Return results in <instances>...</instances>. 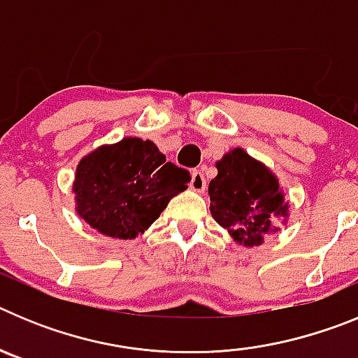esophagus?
<instances>
[{"label":"esophagus","mask_w":358,"mask_h":358,"mask_svg":"<svg viewBox=\"0 0 358 358\" xmlns=\"http://www.w3.org/2000/svg\"><path fill=\"white\" fill-rule=\"evenodd\" d=\"M189 188L195 189V192H204V189H206V179H204V173H202L201 170H194V172H192Z\"/></svg>","instance_id":"1"}]
</instances>
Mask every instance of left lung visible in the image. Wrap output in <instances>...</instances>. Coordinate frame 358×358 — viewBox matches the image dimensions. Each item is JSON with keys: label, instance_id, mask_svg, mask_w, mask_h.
<instances>
[{"label": "left lung", "instance_id": "obj_1", "mask_svg": "<svg viewBox=\"0 0 358 358\" xmlns=\"http://www.w3.org/2000/svg\"><path fill=\"white\" fill-rule=\"evenodd\" d=\"M217 177L208 186L211 217L245 248L264 243L278 231L273 218L289 217V202L276 176L243 148H233L217 161Z\"/></svg>", "mask_w": 358, "mask_h": 358}]
</instances>
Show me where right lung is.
Returning <instances> with one entry per match:
<instances>
[{
	"mask_svg": "<svg viewBox=\"0 0 358 358\" xmlns=\"http://www.w3.org/2000/svg\"><path fill=\"white\" fill-rule=\"evenodd\" d=\"M188 181V170L169 163L150 140L123 138L82 157L73 182L75 210L98 233L131 240L157 220Z\"/></svg>",
	"mask_w": 358,
	"mask_h": 358,
	"instance_id": "add662e5",
	"label": "right lung"
}]
</instances>
